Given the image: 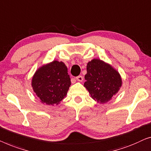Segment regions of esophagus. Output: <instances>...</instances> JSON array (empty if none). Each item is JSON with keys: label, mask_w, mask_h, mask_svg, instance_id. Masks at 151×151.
Segmentation results:
<instances>
[{"label": "esophagus", "mask_w": 151, "mask_h": 151, "mask_svg": "<svg viewBox=\"0 0 151 151\" xmlns=\"http://www.w3.org/2000/svg\"><path fill=\"white\" fill-rule=\"evenodd\" d=\"M76 79L78 81H79V82H81V81H83V77L82 76L79 75V76H76Z\"/></svg>", "instance_id": "obj_1"}]
</instances>
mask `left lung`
Returning a JSON list of instances; mask_svg holds the SVG:
<instances>
[{"instance_id":"8db88e82","label":"left lung","mask_w":151,"mask_h":151,"mask_svg":"<svg viewBox=\"0 0 151 151\" xmlns=\"http://www.w3.org/2000/svg\"><path fill=\"white\" fill-rule=\"evenodd\" d=\"M84 87L91 97L100 104L109 101L120 90L122 84L120 73L109 63L93 59L87 64Z\"/></svg>"}]
</instances>
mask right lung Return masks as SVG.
<instances>
[{"mask_svg":"<svg viewBox=\"0 0 151 151\" xmlns=\"http://www.w3.org/2000/svg\"><path fill=\"white\" fill-rule=\"evenodd\" d=\"M70 85L66 65L57 60L40 67L31 81L33 92L40 102L51 106L60 103L66 96Z\"/></svg>","mask_w":151,"mask_h":151,"instance_id":"obj_1","label":"right lung"}]
</instances>
